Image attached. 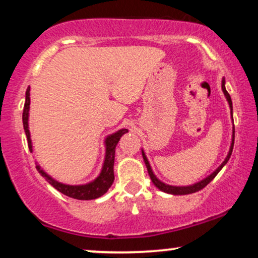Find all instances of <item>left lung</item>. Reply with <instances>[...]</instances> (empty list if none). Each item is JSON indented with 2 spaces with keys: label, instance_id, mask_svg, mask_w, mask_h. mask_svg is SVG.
Here are the masks:
<instances>
[{
  "label": "left lung",
  "instance_id": "1",
  "mask_svg": "<svg viewBox=\"0 0 258 258\" xmlns=\"http://www.w3.org/2000/svg\"><path fill=\"white\" fill-rule=\"evenodd\" d=\"M222 91H223L224 93V97H226V99L228 100V104H229V108H230V115H232V119H233V103H232V98H230L229 93H228L227 90H226V80L222 79ZM234 127H233V135H232V143H230V148H229V152H228L226 159H224V161L222 162V164L218 166L216 170L212 172L210 176H207L206 178L201 179L200 182H197L194 183V184H190V185H183V186H177V185H170V184H166V183L161 182L158 177L155 176L153 172L152 167H150V164L149 161H148L147 159V155L146 153H144V150H142V155H143V160H144V164H146L147 166V170H148V173H149L150 176V179H152V182L154 183V185L156 186V188H159L160 190L164 191V193H167V194H172V195H186V194H193V193H197V191L201 190L203 188H205V186L209 184L210 182H211L212 179L215 178L216 176H217V173L220 172V171L223 168L224 165L227 164L228 160H229L230 155H232V152H233V147H234Z\"/></svg>",
  "mask_w": 258,
  "mask_h": 258
}]
</instances>
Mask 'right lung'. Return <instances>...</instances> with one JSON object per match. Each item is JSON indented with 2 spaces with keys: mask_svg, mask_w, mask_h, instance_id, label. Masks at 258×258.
Here are the masks:
<instances>
[{
  "mask_svg": "<svg viewBox=\"0 0 258 258\" xmlns=\"http://www.w3.org/2000/svg\"><path fill=\"white\" fill-rule=\"evenodd\" d=\"M29 110H30V87L25 92V104L24 110H23V125H24V131L28 139V146L30 152L32 153V142L30 136V130H29ZM128 132L127 128H121L115 133H111L105 138L104 146H105V156L104 162H103L102 170L96 179L92 182L86 183V184L79 185H70L64 184V183L58 182L53 177L49 176L48 173L44 172L43 168H41L40 165L36 162V168L38 173L43 177L47 182L51 184L53 188L57 189L61 194L67 195V197L73 198V199L78 200H92L97 199V198L104 195L108 189L110 188L112 182H114V160H115V148L119 143L120 138L122 137L125 133Z\"/></svg>",
  "mask_w": 258,
  "mask_h": 258,
  "instance_id": "1",
  "label": "right lung"
}]
</instances>
